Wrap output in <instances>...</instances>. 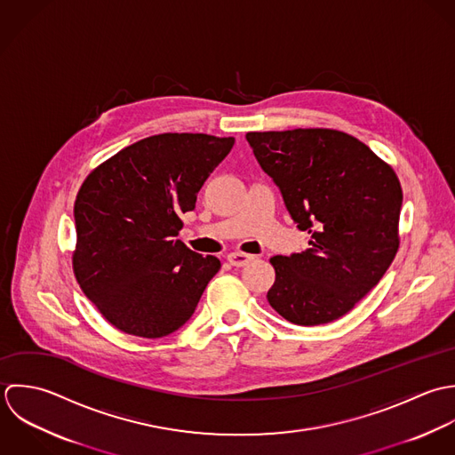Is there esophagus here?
<instances>
[{
    "label": "esophagus",
    "instance_id": "obj_1",
    "mask_svg": "<svg viewBox=\"0 0 455 455\" xmlns=\"http://www.w3.org/2000/svg\"><path fill=\"white\" fill-rule=\"evenodd\" d=\"M253 260V255H246V253H230L228 255V262L234 267H244Z\"/></svg>",
    "mask_w": 455,
    "mask_h": 455
}]
</instances>
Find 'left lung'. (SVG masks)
I'll return each instance as SVG.
<instances>
[{
	"label": "left lung",
	"instance_id": "left-lung-1",
	"mask_svg": "<svg viewBox=\"0 0 455 455\" xmlns=\"http://www.w3.org/2000/svg\"><path fill=\"white\" fill-rule=\"evenodd\" d=\"M309 248L271 259L267 300L288 322L347 315L387 273L399 248L403 189L394 169L359 139L329 128L246 133Z\"/></svg>",
	"mask_w": 455,
	"mask_h": 455
}]
</instances>
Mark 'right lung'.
<instances>
[{
  "label": "right lung",
  "instance_id": "1",
  "mask_svg": "<svg viewBox=\"0 0 455 455\" xmlns=\"http://www.w3.org/2000/svg\"><path fill=\"white\" fill-rule=\"evenodd\" d=\"M234 137L160 133L142 139L84 180L74 205V274L101 316L124 334L156 339L182 327L221 262L178 237Z\"/></svg>",
  "mask_w": 455,
  "mask_h": 455
}]
</instances>
